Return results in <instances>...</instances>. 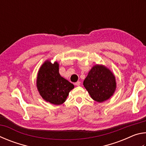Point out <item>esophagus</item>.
<instances>
[{
    "label": "esophagus",
    "instance_id": "1",
    "mask_svg": "<svg viewBox=\"0 0 146 146\" xmlns=\"http://www.w3.org/2000/svg\"><path fill=\"white\" fill-rule=\"evenodd\" d=\"M75 84L76 86H80V81H77V82H75Z\"/></svg>",
    "mask_w": 146,
    "mask_h": 146
}]
</instances>
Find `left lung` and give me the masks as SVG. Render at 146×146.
<instances>
[{"label":"left lung","instance_id":"obj_1","mask_svg":"<svg viewBox=\"0 0 146 146\" xmlns=\"http://www.w3.org/2000/svg\"><path fill=\"white\" fill-rule=\"evenodd\" d=\"M83 85L94 100L102 102L109 99L114 93L116 89L115 77L105 66L95 65L84 80Z\"/></svg>","mask_w":146,"mask_h":146}]
</instances>
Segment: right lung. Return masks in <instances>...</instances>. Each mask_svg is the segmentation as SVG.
Instances as JSON below:
<instances>
[{"mask_svg": "<svg viewBox=\"0 0 146 146\" xmlns=\"http://www.w3.org/2000/svg\"><path fill=\"white\" fill-rule=\"evenodd\" d=\"M58 64L46 61L38 71L36 86L39 93L47 102L60 105L65 102L73 84L62 77L58 72Z\"/></svg>", "mask_w": 146, "mask_h": 146, "instance_id": "obj_1", "label": "right lung"}]
</instances>
